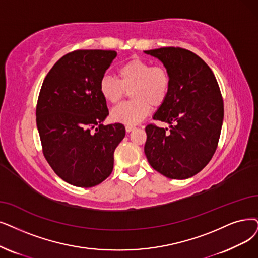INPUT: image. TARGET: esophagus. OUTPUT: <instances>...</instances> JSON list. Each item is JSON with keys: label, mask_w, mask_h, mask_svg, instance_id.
I'll return each instance as SVG.
<instances>
[{"label": "esophagus", "mask_w": 258, "mask_h": 258, "mask_svg": "<svg viewBox=\"0 0 258 258\" xmlns=\"http://www.w3.org/2000/svg\"><path fill=\"white\" fill-rule=\"evenodd\" d=\"M135 129H136L135 126H129V125L126 126V131H127V132H131L132 130H135Z\"/></svg>", "instance_id": "1"}]
</instances>
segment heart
I'll use <instances>...</instances> for the list:
<instances>
[{"label": "heart", "mask_w": 258, "mask_h": 258, "mask_svg": "<svg viewBox=\"0 0 258 258\" xmlns=\"http://www.w3.org/2000/svg\"><path fill=\"white\" fill-rule=\"evenodd\" d=\"M118 80L110 75L99 81V93L107 102L116 105L130 92L132 100L116 107L111 118L123 125H137L153 107L166 100L170 90V74L163 66H151L147 60L133 57L117 70Z\"/></svg>", "instance_id": "obj_1"}]
</instances>
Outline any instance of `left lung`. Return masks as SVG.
<instances>
[{
	"mask_svg": "<svg viewBox=\"0 0 258 258\" xmlns=\"http://www.w3.org/2000/svg\"><path fill=\"white\" fill-rule=\"evenodd\" d=\"M158 58L170 74L169 94L153 119L170 129L145 128L144 151L153 169L169 179H188L201 171L217 149L223 121V99L210 67L181 47L145 50ZM175 123V126L172 125Z\"/></svg>",
	"mask_w": 258,
	"mask_h": 258,
	"instance_id": "1",
	"label": "left lung"
}]
</instances>
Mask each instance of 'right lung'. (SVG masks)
Segmentation results:
<instances>
[{
  "label": "right lung",
  "mask_w": 258,
  "mask_h": 258,
  "mask_svg": "<svg viewBox=\"0 0 258 258\" xmlns=\"http://www.w3.org/2000/svg\"><path fill=\"white\" fill-rule=\"evenodd\" d=\"M115 50L78 49L61 57L40 90L36 120L43 154L58 177L78 187H92L113 170L114 150L126 129L109 115L99 81Z\"/></svg>",
  "instance_id": "obj_1"
}]
</instances>
